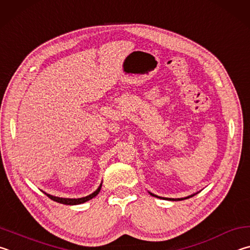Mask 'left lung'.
I'll return each mask as SVG.
<instances>
[{
	"label": "left lung",
	"instance_id": "1",
	"mask_svg": "<svg viewBox=\"0 0 250 250\" xmlns=\"http://www.w3.org/2000/svg\"><path fill=\"white\" fill-rule=\"evenodd\" d=\"M150 193V192H149ZM152 196H156V198H159V199H165V200H170V201H181V200H185V199H189V198H192V196H194L195 194H191V195H189V196H186V198H181V199H169V198H161V196H158V195H156V194H152V193H150Z\"/></svg>",
	"mask_w": 250,
	"mask_h": 250
}]
</instances>
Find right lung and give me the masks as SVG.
<instances>
[{
  "instance_id": "right-lung-1",
  "label": "right lung",
  "mask_w": 250,
  "mask_h": 250,
  "mask_svg": "<svg viewBox=\"0 0 250 250\" xmlns=\"http://www.w3.org/2000/svg\"><path fill=\"white\" fill-rule=\"evenodd\" d=\"M101 187H102V183H101L100 187L96 189L93 193H91L90 195L84 196V198H80V199H67V198H58V196H54V195H50V194H47V196L51 200L56 201V202L61 203V204H65V205H77V204H81V203H84L86 201H89L91 199H93L94 196H96L99 194V192L101 190Z\"/></svg>"
}]
</instances>
